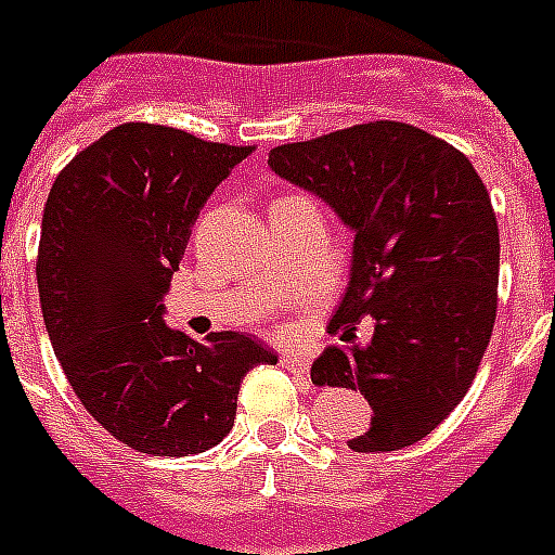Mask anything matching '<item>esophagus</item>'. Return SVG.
Returning <instances> with one entry per match:
<instances>
[{"label": "esophagus", "instance_id": "obj_1", "mask_svg": "<svg viewBox=\"0 0 555 555\" xmlns=\"http://www.w3.org/2000/svg\"><path fill=\"white\" fill-rule=\"evenodd\" d=\"M279 362H282V367H287L291 373H296V376H305V373L310 371L308 356H301V353H282L279 356Z\"/></svg>", "mask_w": 555, "mask_h": 555}]
</instances>
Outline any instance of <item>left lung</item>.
I'll return each mask as SVG.
<instances>
[{
  "mask_svg": "<svg viewBox=\"0 0 555 555\" xmlns=\"http://www.w3.org/2000/svg\"><path fill=\"white\" fill-rule=\"evenodd\" d=\"M282 179L322 196L353 231L350 285L331 319L341 341L310 367L319 387L362 390L356 453L425 439L476 379L496 322L499 224L465 153L404 121H367L270 151ZM374 319L367 346L354 324Z\"/></svg>",
  "mask_w": 555,
  "mask_h": 555,
  "instance_id": "obj_1",
  "label": "left lung"
}]
</instances>
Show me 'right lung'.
<instances>
[{"mask_svg": "<svg viewBox=\"0 0 555 555\" xmlns=\"http://www.w3.org/2000/svg\"><path fill=\"white\" fill-rule=\"evenodd\" d=\"M250 145L125 121L59 170L36 256L53 353L121 444L205 453L231 434L238 385L276 353L236 331L193 341L162 319L191 228Z\"/></svg>", "mask_w": 555, "mask_h": 555, "instance_id": "add662e5", "label": "right lung"}]
</instances>
